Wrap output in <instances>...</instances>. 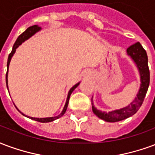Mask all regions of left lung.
Instances as JSON below:
<instances>
[{
	"instance_id": "8db88e82",
	"label": "left lung",
	"mask_w": 155,
	"mask_h": 155,
	"mask_svg": "<svg viewBox=\"0 0 155 155\" xmlns=\"http://www.w3.org/2000/svg\"><path fill=\"white\" fill-rule=\"evenodd\" d=\"M126 54L134 61V63L137 67L138 71L140 73V87L136 95V97L134 99V101L129 104L128 106L118 109V110H111L109 112L97 110L94 107V104L92 102V98H91L93 113L100 119L103 120L107 122L120 121L128 117H130L134 114L136 113L144 101L145 95L147 93L148 87L150 85V70L148 66V56L146 51L143 48L142 45L138 42L135 45L130 46L126 50Z\"/></svg>"
}]
</instances>
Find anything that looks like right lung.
Here are the masks:
<instances>
[{
    "label": "right lung",
    "mask_w": 155,
    "mask_h": 155,
    "mask_svg": "<svg viewBox=\"0 0 155 155\" xmlns=\"http://www.w3.org/2000/svg\"><path fill=\"white\" fill-rule=\"evenodd\" d=\"M41 27H39V25H33V26H30L29 27V28H27L26 30L25 31H24L21 35H20L19 37L17 38V39H16V41H15V43L14 44V46H13V48H12V51H11V53L10 54H9V57H8V60H7V72H6V75H5V81H6V86H7V89L8 91H9V88H8V70H9V65H10V63H11V58L13 57V55L15 54V51H16V48L20 46L22 43H24L25 41H26L27 39H29L30 38V37H32L33 35H35L36 33L39 32V31H40L41 30ZM80 84V82H78L77 84H75V85L73 86V87H71V89L69 90V91H68V97H67V100H66V103H65V105H64V109H63V110H62V112H61L58 116H53V117H45V118H37V117H31V116H26V115H25V114H23L21 111H20L19 109H18L17 107H16V109H17L19 111H20V113L22 114V115H24V116H27L28 118H30V119L31 120H36V121H39V122H42V123H47V122H51V121H54V120H55L58 119L59 117H61V116H63V115H64V113L66 112L67 110V108H68V101H69V98H70V96H71V94H72V92H73L75 89L78 87V85Z\"/></svg>",
    "instance_id": "1"
}]
</instances>
